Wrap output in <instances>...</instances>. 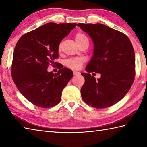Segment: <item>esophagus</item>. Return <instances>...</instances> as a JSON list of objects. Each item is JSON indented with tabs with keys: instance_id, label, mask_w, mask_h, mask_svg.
Returning a JSON list of instances; mask_svg holds the SVG:
<instances>
[{
	"instance_id": "1",
	"label": "esophagus",
	"mask_w": 147,
	"mask_h": 147,
	"mask_svg": "<svg viewBox=\"0 0 147 147\" xmlns=\"http://www.w3.org/2000/svg\"><path fill=\"white\" fill-rule=\"evenodd\" d=\"M73 74H74V75L76 76V75H79L80 73H79V72H78V71H73Z\"/></svg>"
}]
</instances>
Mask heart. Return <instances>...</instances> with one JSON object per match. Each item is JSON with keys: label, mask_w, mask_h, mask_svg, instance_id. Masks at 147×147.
Listing matches in <instances>:
<instances>
[{"label": "heart", "mask_w": 147, "mask_h": 147, "mask_svg": "<svg viewBox=\"0 0 147 147\" xmlns=\"http://www.w3.org/2000/svg\"><path fill=\"white\" fill-rule=\"evenodd\" d=\"M75 39L80 46H81L85 42L88 41V37L82 32L76 33L75 35ZM59 48H60V46H59ZM85 61V60L83 57H73V58L66 60L64 62V64L66 67L71 69L78 70L81 69Z\"/></svg>", "instance_id": "obj_1"}]
</instances>
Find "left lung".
I'll return each instance as SVG.
<instances>
[{
    "mask_svg": "<svg viewBox=\"0 0 147 147\" xmlns=\"http://www.w3.org/2000/svg\"><path fill=\"white\" fill-rule=\"evenodd\" d=\"M94 45V54L82 73L85 83L82 99L96 108H105L120 101L130 90L135 78V55L132 43L121 32L100 24H78ZM102 76L97 80L89 73ZM95 74V73H94Z\"/></svg>",
    "mask_w": 147,
    "mask_h": 147,
    "instance_id": "left-lung-1",
    "label": "left lung"
}]
</instances>
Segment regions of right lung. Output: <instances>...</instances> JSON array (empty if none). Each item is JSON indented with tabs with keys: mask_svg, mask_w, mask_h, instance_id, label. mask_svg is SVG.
<instances>
[{
	"mask_svg": "<svg viewBox=\"0 0 147 147\" xmlns=\"http://www.w3.org/2000/svg\"><path fill=\"white\" fill-rule=\"evenodd\" d=\"M76 25L48 23L25 34L17 42L11 75L20 93L33 105L50 108L60 101L62 92L73 77V71L62 67L53 74L47 69L59 58L60 42Z\"/></svg>",
	"mask_w": 147,
	"mask_h": 147,
	"instance_id": "right-lung-1",
	"label": "right lung"
}]
</instances>
